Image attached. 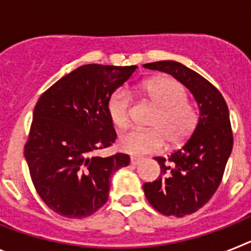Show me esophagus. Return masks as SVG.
I'll use <instances>...</instances> for the list:
<instances>
[{
    "mask_svg": "<svg viewBox=\"0 0 251 251\" xmlns=\"http://www.w3.org/2000/svg\"><path fill=\"white\" fill-rule=\"evenodd\" d=\"M143 161H145V159L141 158V157H132V158H130V163H132V165H139V163Z\"/></svg>",
    "mask_w": 251,
    "mask_h": 251,
    "instance_id": "obj_1",
    "label": "esophagus"
}]
</instances>
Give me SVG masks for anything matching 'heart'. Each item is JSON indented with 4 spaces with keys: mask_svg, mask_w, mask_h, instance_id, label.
<instances>
[{
    "mask_svg": "<svg viewBox=\"0 0 251 251\" xmlns=\"http://www.w3.org/2000/svg\"><path fill=\"white\" fill-rule=\"evenodd\" d=\"M146 97L157 108L148 130H132L121 138V146L129 154L142 156L158 152L165 141L171 147L179 146L191 136L197 124V112L186 103L187 94L178 81L171 77H156L142 85ZM130 95L118 89L108 100V114L121 129L129 126Z\"/></svg>",
    "mask_w": 251,
    "mask_h": 251,
    "instance_id": "1",
    "label": "heart"
}]
</instances>
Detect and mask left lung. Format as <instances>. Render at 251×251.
Masks as SVG:
<instances>
[{
  "label": "left lung",
  "mask_w": 251,
  "mask_h": 251,
  "mask_svg": "<svg viewBox=\"0 0 251 251\" xmlns=\"http://www.w3.org/2000/svg\"><path fill=\"white\" fill-rule=\"evenodd\" d=\"M143 66L172 75L190 90L199 108L191 137L168 159L154 157L162 175L143 185L148 202L157 211L182 217L202 207L220 185L232 150L229 109L221 93L183 64L163 60Z\"/></svg>",
  "instance_id": "left-lung-1"
}]
</instances>
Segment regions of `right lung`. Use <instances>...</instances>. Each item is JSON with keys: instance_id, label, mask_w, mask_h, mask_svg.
Returning <instances> with one entry per match:
<instances>
[{"instance_id": "right-lung-1", "label": "right lung", "mask_w": 251, "mask_h": 251, "mask_svg": "<svg viewBox=\"0 0 251 251\" xmlns=\"http://www.w3.org/2000/svg\"><path fill=\"white\" fill-rule=\"evenodd\" d=\"M138 66L88 64L63 76L37 101L25 158L41 200L69 219L90 216L108 200L109 179L129 156H95L117 138L110 95Z\"/></svg>"}]
</instances>
